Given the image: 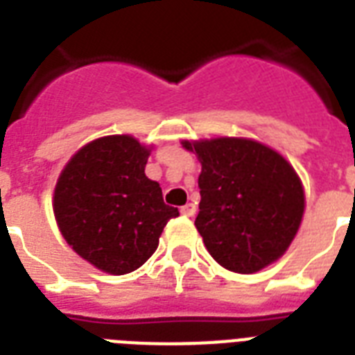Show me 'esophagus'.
Here are the masks:
<instances>
[{"label":"esophagus","mask_w":355,"mask_h":355,"mask_svg":"<svg viewBox=\"0 0 355 355\" xmlns=\"http://www.w3.org/2000/svg\"><path fill=\"white\" fill-rule=\"evenodd\" d=\"M195 211H197V208H195L193 202H188V205H184L182 208H180V214L186 217H193Z\"/></svg>","instance_id":"34e87169"}]
</instances>
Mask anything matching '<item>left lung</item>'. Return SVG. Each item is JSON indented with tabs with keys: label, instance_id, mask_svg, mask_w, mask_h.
<instances>
[{
	"label": "left lung",
	"instance_id": "obj_1",
	"mask_svg": "<svg viewBox=\"0 0 355 355\" xmlns=\"http://www.w3.org/2000/svg\"><path fill=\"white\" fill-rule=\"evenodd\" d=\"M199 158L195 227L225 269L250 275L286 252L304 216V189L293 166L247 138L182 141Z\"/></svg>",
	"mask_w": 355,
	"mask_h": 355
}]
</instances>
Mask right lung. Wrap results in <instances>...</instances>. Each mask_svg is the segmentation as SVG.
Here are the masks:
<instances>
[{
    "mask_svg": "<svg viewBox=\"0 0 355 355\" xmlns=\"http://www.w3.org/2000/svg\"><path fill=\"white\" fill-rule=\"evenodd\" d=\"M149 155L132 136H105L77 150L58 177L53 211L64 239L110 275L141 267L178 216L160 184L145 177Z\"/></svg>",
    "mask_w": 355,
    "mask_h": 355,
    "instance_id": "add662e5",
    "label": "right lung"
}]
</instances>
